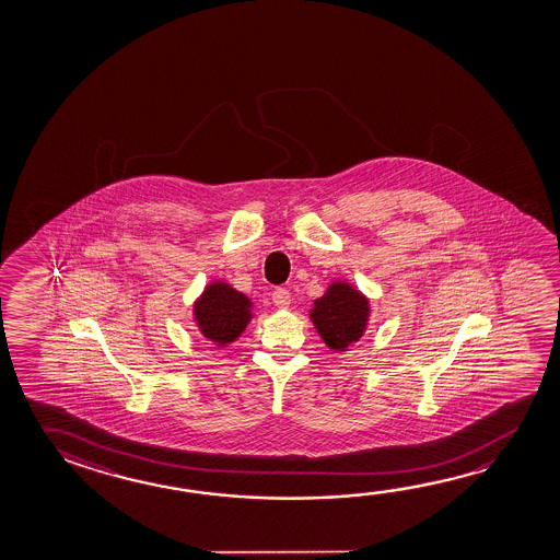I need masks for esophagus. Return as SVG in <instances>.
I'll use <instances>...</instances> for the list:
<instances>
[{
    "label": "esophagus",
    "mask_w": 560,
    "mask_h": 560,
    "mask_svg": "<svg viewBox=\"0 0 560 560\" xmlns=\"http://www.w3.org/2000/svg\"><path fill=\"white\" fill-rule=\"evenodd\" d=\"M271 301L276 304L277 308H281V311H287L289 308V304H291V293L283 289V287H279L271 294Z\"/></svg>",
    "instance_id": "obj_1"
}]
</instances>
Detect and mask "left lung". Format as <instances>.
<instances>
[{
	"mask_svg": "<svg viewBox=\"0 0 560 560\" xmlns=\"http://www.w3.org/2000/svg\"><path fill=\"white\" fill-rule=\"evenodd\" d=\"M371 304L365 294L348 281H331L314 301L311 320L324 343L334 351H348L368 330Z\"/></svg>",
	"mask_w": 560,
	"mask_h": 560,
	"instance_id": "obj_1",
	"label": "left lung"
}]
</instances>
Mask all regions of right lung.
I'll return each mask as SVG.
<instances>
[{"label":"right lung","instance_id":"obj_1","mask_svg":"<svg viewBox=\"0 0 560 560\" xmlns=\"http://www.w3.org/2000/svg\"><path fill=\"white\" fill-rule=\"evenodd\" d=\"M192 320L202 336L224 348L240 338L252 320V301L224 281H212L192 304Z\"/></svg>","mask_w":560,"mask_h":560}]
</instances>
